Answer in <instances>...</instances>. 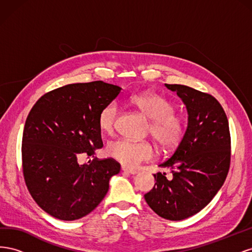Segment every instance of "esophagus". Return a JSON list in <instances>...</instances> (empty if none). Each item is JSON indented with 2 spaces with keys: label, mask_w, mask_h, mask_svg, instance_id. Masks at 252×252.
I'll use <instances>...</instances> for the list:
<instances>
[{
  "label": "esophagus",
  "mask_w": 252,
  "mask_h": 252,
  "mask_svg": "<svg viewBox=\"0 0 252 252\" xmlns=\"http://www.w3.org/2000/svg\"><path fill=\"white\" fill-rule=\"evenodd\" d=\"M122 171L127 172V173H129V174H136V173H138V171H136V170L129 169V168H127V167H122Z\"/></svg>",
  "instance_id": "esophagus-1"
}]
</instances>
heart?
<instances>
[{"mask_svg": "<svg viewBox=\"0 0 252 252\" xmlns=\"http://www.w3.org/2000/svg\"><path fill=\"white\" fill-rule=\"evenodd\" d=\"M131 103L150 120L149 132L162 148L172 149L182 142L186 130L185 121L180 114L174 113V105L169 100L158 94H143L132 96ZM118 116L117 102L105 105L97 117V124L101 130L111 133L116 127ZM106 152L127 167H136L155 157V150L150 143L123 139L110 142Z\"/></svg>", "mask_w": 252, "mask_h": 252, "instance_id": "heart-1", "label": "heart"}]
</instances>
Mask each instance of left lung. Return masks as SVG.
<instances>
[{"label":"left lung","instance_id":"left-lung-1","mask_svg":"<svg viewBox=\"0 0 252 252\" xmlns=\"http://www.w3.org/2000/svg\"><path fill=\"white\" fill-rule=\"evenodd\" d=\"M165 86L186 105L188 124L172 156L159 164L171 170L172 179L154 174L156 184L144 197L158 216L181 220L201 211L223 186L230 165V132L216 97L185 85Z\"/></svg>","mask_w":252,"mask_h":252}]
</instances>
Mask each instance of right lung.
<instances>
[{"mask_svg": "<svg viewBox=\"0 0 252 252\" xmlns=\"http://www.w3.org/2000/svg\"><path fill=\"white\" fill-rule=\"evenodd\" d=\"M121 90L102 81L69 84L41 96L30 110L22 139L23 173L35 203L53 218L87 216L120 172L113 158L80 165L78 158L103 147L98 113Z\"/></svg>", "mask_w": 252, "mask_h": 252, "instance_id": "1", "label": "right lung"}]
</instances>
